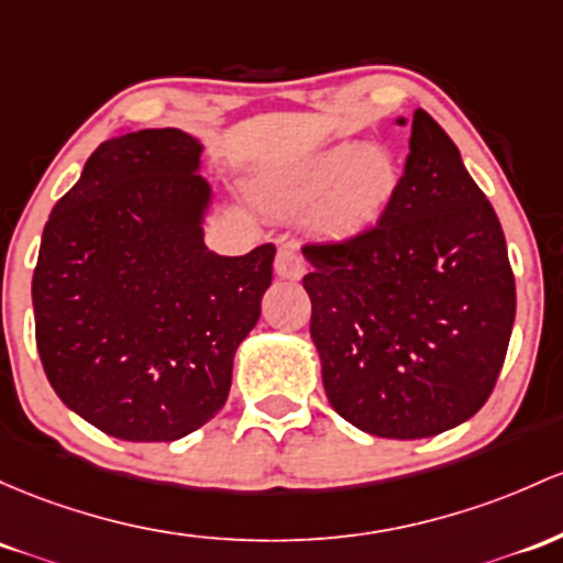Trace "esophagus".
<instances>
[{
	"label": "esophagus",
	"mask_w": 563,
	"mask_h": 563,
	"mask_svg": "<svg viewBox=\"0 0 563 563\" xmlns=\"http://www.w3.org/2000/svg\"><path fill=\"white\" fill-rule=\"evenodd\" d=\"M275 272L283 280H299L305 275V258L294 249H280L275 256Z\"/></svg>",
	"instance_id": "1"
}]
</instances>
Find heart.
<instances>
[{"mask_svg":"<svg viewBox=\"0 0 563 563\" xmlns=\"http://www.w3.org/2000/svg\"><path fill=\"white\" fill-rule=\"evenodd\" d=\"M400 187V168L385 146L339 141L286 176L272 181L264 197L272 211L294 213L312 206L310 224L325 238H355L390 208Z\"/></svg>","mask_w":563,"mask_h":563,"instance_id":"heart-1","label":"heart"}]
</instances>
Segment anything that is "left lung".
Segmentation results:
<instances>
[{
  "label": "left lung",
  "mask_w": 563,
  "mask_h": 563,
  "mask_svg": "<svg viewBox=\"0 0 563 563\" xmlns=\"http://www.w3.org/2000/svg\"><path fill=\"white\" fill-rule=\"evenodd\" d=\"M409 150L376 227L301 249L333 411L400 441L452 430L486 404L516 320L497 213L424 109L413 111Z\"/></svg>",
  "instance_id": "obj_1"
}]
</instances>
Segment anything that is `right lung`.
Instances as JSON below:
<instances>
[{
  "mask_svg": "<svg viewBox=\"0 0 563 563\" xmlns=\"http://www.w3.org/2000/svg\"><path fill=\"white\" fill-rule=\"evenodd\" d=\"M200 152L176 128L103 141L42 232V366L71 411L122 441H178L216 417L272 283V243L245 256L202 243Z\"/></svg>",
  "mask_w": 563,
  "mask_h": 563,
  "instance_id": "1",
  "label": "right lung"
}]
</instances>
